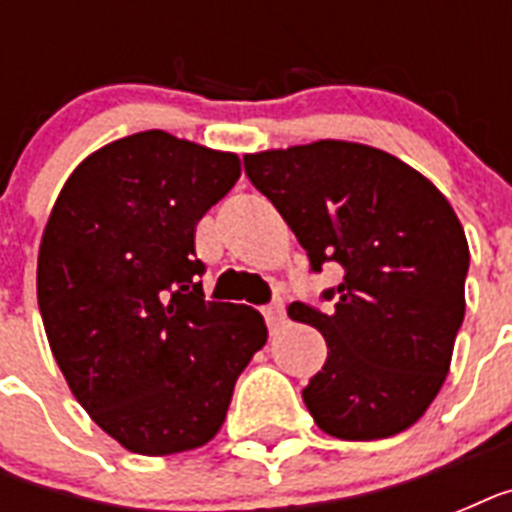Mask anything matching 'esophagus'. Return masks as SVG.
I'll list each match as a JSON object with an SVG mask.
<instances>
[{
  "mask_svg": "<svg viewBox=\"0 0 512 512\" xmlns=\"http://www.w3.org/2000/svg\"><path fill=\"white\" fill-rule=\"evenodd\" d=\"M263 316L265 321H268V327L276 329L281 321H284V303H281V300H273L271 305H265L263 308Z\"/></svg>",
  "mask_w": 512,
  "mask_h": 512,
  "instance_id": "esophagus-1",
  "label": "esophagus"
}]
</instances>
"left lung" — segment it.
Masks as SVG:
<instances>
[{
    "mask_svg": "<svg viewBox=\"0 0 512 512\" xmlns=\"http://www.w3.org/2000/svg\"><path fill=\"white\" fill-rule=\"evenodd\" d=\"M308 252L311 273L337 263L332 308L289 305L327 340V361L303 388L324 433L345 441L396 436L420 420L449 374L465 319L470 252L446 196L380 148L319 140L244 156Z\"/></svg>",
    "mask_w": 512,
    "mask_h": 512,
    "instance_id": "left-lung-1",
    "label": "left lung"
}]
</instances>
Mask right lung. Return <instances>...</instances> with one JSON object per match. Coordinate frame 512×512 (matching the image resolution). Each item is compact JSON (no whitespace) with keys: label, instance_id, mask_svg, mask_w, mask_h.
I'll return each mask as SVG.
<instances>
[{"label":"right lung","instance_id":"obj_1","mask_svg":"<svg viewBox=\"0 0 512 512\" xmlns=\"http://www.w3.org/2000/svg\"><path fill=\"white\" fill-rule=\"evenodd\" d=\"M239 156L148 130L87 156L44 228L36 297L76 401L148 457L215 438L233 385L268 340L247 305L204 300L193 231Z\"/></svg>","mask_w":512,"mask_h":512}]
</instances>
